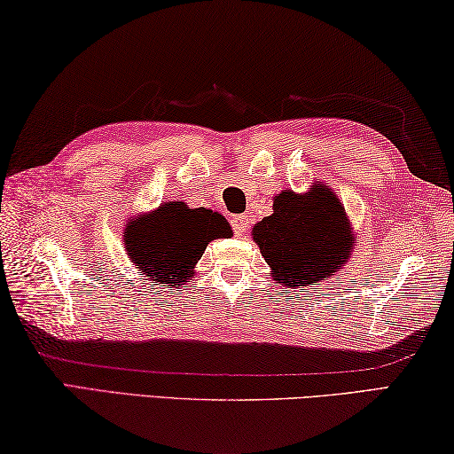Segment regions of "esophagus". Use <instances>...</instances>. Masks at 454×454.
<instances>
[{
  "label": "esophagus",
  "mask_w": 454,
  "mask_h": 454,
  "mask_svg": "<svg viewBox=\"0 0 454 454\" xmlns=\"http://www.w3.org/2000/svg\"><path fill=\"white\" fill-rule=\"evenodd\" d=\"M231 225L235 229V233L239 235V237H243L245 233H247V229H249V219L245 217V215H235V217L231 219Z\"/></svg>",
  "instance_id": "esophagus-1"
}]
</instances>
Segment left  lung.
<instances>
[{
	"instance_id": "obj_1",
	"label": "left lung",
	"mask_w": 454,
	"mask_h": 454,
	"mask_svg": "<svg viewBox=\"0 0 454 454\" xmlns=\"http://www.w3.org/2000/svg\"><path fill=\"white\" fill-rule=\"evenodd\" d=\"M351 221L333 191L317 181L307 193L283 189L253 241L285 287H311L343 269L353 247Z\"/></svg>"
}]
</instances>
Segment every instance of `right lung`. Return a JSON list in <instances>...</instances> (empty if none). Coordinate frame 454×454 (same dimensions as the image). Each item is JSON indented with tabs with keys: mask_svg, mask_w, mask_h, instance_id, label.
<instances>
[{
	"mask_svg": "<svg viewBox=\"0 0 454 454\" xmlns=\"http://www.w3.org/2000/svg\"><path fill=\"white\" fill-rule=\"evenodd\" d=\"M229 233L231 229L221 213L203 207L189 209L173 201L133 219L125 229V247L149 281L173 287L193 277L207 245Z\"/></svg>",
	"mask_w": 454,
	"mask_h": 454,
	"instance_id": "obj_1",
	"label": "right lung"
}]
</instances>
